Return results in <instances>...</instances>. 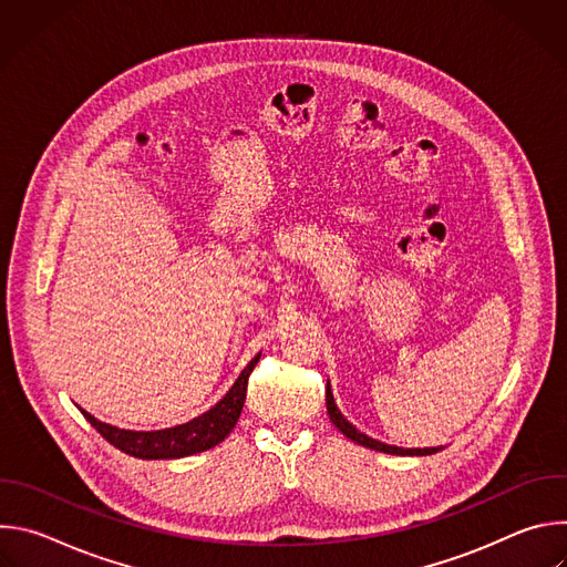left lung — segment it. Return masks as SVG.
<instances>
[{
    "instance_id": "obj_1",
    "label": "left lung",
    "mask_w": 567,
    "mask_h": 567,
    "mask_svg": "<svg viewBox=\"0 0 567 567\" xmlns=\"http://www.w3.org/2000/svg\"><path fill=\"white\" fill-rule=\"evenodd\" d=\"M326 394H328V415H330V420H332V424L346 435V437H350L352 442H357V444H361V446H365V449H372V451H379V453H390V455H433V453H437V451H442V446H429V449H401V446H394V444H385V442H379V440H374V437H368L365 433H361L357 426H352L346 417H343V413L339 411V406H337V401H334V394H332V385H330V381H328V390H326Z\"/></svg>"
}]
</instances>
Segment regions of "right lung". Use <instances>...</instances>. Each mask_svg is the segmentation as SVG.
Returning a JSON list of instances; mask_svg holds the SVG:
<instances>
[{"label": "right lung", "instance_id": "add662e5", "mask_svg": "<svg viewBox=\"0 0 567 567\" xmlns=\"http://www.w3.org/2000/svg\"><path fill=\"white\" fill-rule=\"evenodd\" d=\"M262 354V352H260ZM260 354H256L249 365L239 372L235 383L228 388V392L215 403V406L195 420L161 431H127L112 424H105L83 411L87 422L118 451L141 457V460H177L186 455H195L202 451H208L224 442V437L235 429L241 409H245L247 399V383L249 377L260 361Z\"/></svg>", "mask_w": 567, "mask_h": 567}]
</instances>
